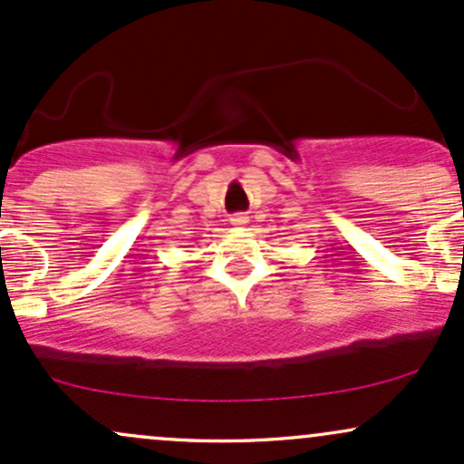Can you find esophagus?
<instances>
[{"instance_id":"1","label":"esophagus","mask_w":464,"mask_h":464,"mask_svg":"<svg viewBox=\"0 0 464 464\" xmlns=\"http://www.w3.org/2000/svg\"><path fill=\"white\" fill-rule=\"evenodd\" d=\"M228 222H231L236 228H242L248 225V216L246 214H233L231 218H228Z\"/></svg>"}]
</instances>
